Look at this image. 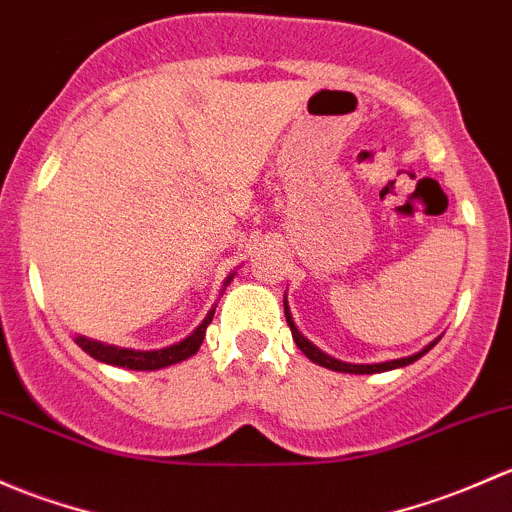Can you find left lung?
Listing matches in <instances>:
<instances>
[{"instance_id": "8db88e82", "label": "left lung", "mask_w": 512, "mask_h": 512, "mask_svg": "<svg viewBox=\"0 0 512 512\" xmlns=\"http://www.w3.org/2000/svg\"><path fill=\"white\" fill-rule=\"evenodd\" d=\"M283 310H286V323H288V328H291V333H293V340H295V345L300 347V352H303V355L308 357V360H313L315 365H320V367H328V370H335V372H350V374H374V372H387V370H397V367H407V365H412V362L419 360L421 355H426V352H429L431 347H434L436 342H439V340H434V342H431V345H426L424 350H421V352H416V355H412V357H402V360H392V362H379V365H347V362L333 360V357H330V355H325V352H320L318 347L313 345V342H308V340H305L303 335L298 333V328H295V323H293V318H291V310H288V303H286V300H283Z\"/></svg>"}]
</instances>
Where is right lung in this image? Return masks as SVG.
I'll use <instances>...</instances> for the list:
<instances>
[{
	"mask_svg": "<svg viewBox=\"0 0 512 512\" xmlns=\"http://www.w3.org/2000/svg\"><path fill=\"white\" fill-rule=\"evenodd\" d=\"M212 318H214V310H209L207 318L202 320V325H199L192 335L184 337V340L177 342V345L165 347V350H152V352L123 350V347L103 345V342L88 340V337H76V345L81 347L83 352H88L91 357H96L98 362H105V365L128 367V370H160V367H170L175 365V362H182L187 360V357H192L194 352L199 350V345H202L204 333H207Z\"/></svg>",
	"mask_w": 512,
	"mask_h": 512,
	"instance_id": "1",
	"label": "right lung"
}]
</instances>
